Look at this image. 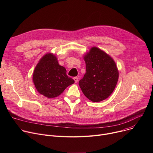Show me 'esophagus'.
Listing matches in <instances>:
<instances>
[{
	"instance_id": "34e87169",
	"label": "esophagus",
	"mask_w": 153,
	"mask_h": 153,
	"mask_svg": "<svg viewBox=\"0 0 153 153\" xmlns=\"http://www.w3.org/2000/svg\"><path fill=\"white\" fill-rule=\"evenodd\" d=\"M78 77H74V81H75V83H77V82H78Z\"/></svg>"
}]
</instances>
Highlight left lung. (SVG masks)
Returning <instances> with one entry per match:
<instances>
[{"mask_svg":"<svg viewBox=\"0 0 153 153\" xmlns=\"http://www.w3.org/2000/svg\"><path fill=\"white\" fill-rule=\"evenodd\" d=\"M83 58L86 73L79 82L84 95L92 102L104 100L114 90L119 70L114 59L103 50L93 47Z\"/></svg>","mask_w":153,"mask_h":153,"instance_id":"obj_1","label":"left lung"}]
</instances>
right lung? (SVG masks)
<instances>
[{
  "label": "right lung",
  "instance_id": "obj_1",
  "mask_svg": "<svg viewBox=\"0 0 153 153\" xmlns=\"http://www.w3.org/2000/svg\"><path fill=\"white\" fill-rule=\"evenodd\" d=\"M33 81L37 91L49 99L59 96L67 87L74 83L51 53H47L39 60L33 72Z\"/></svg>",
  "mask_w": 153,
  "mask_h": 153
}]
</instances>
